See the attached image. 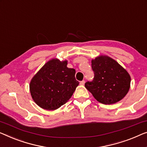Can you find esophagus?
<instances>
[{
	"mask_svg": "<svg viewBox=\"0 0 147 147\" xmlns=\"http://www.w3.org/2000/svg\"><path fill=\"white\" fill-rule=\"evenodd\" d=\"M85 84V81H82V82H80V85H84Z\"/></svg>",
	"mask_w": 147,
	"mask_h": 147,
	"instance_id": "34e87169",
	"label": "esophagus"
}]
</instances>
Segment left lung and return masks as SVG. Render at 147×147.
Instances as JSON below:
<instances>
[{
	"mask_svg": "<svg viewBox=\"0 0 147 147\" xmlns=\"http://www.w3.org/2000/svg\"><path fill=\"white\" fill-rule=\"evenodd\" d=\"M93 82L85 87L100 103L111 105L125 97L131 86V76L124 67L109 56L100 55L91 59Z\"/></svg>",
	"mask_w": 147,
	"mask_h": 147,
	"instance_id": "left-lung-1",
	"label": "left lung"
}]
</instances>
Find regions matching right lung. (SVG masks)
Listing matches in <instances>:
<instances>
[{"label":"right lung","mask_w":147,"mask_h":147,"mask_svg":"<svg viewBox=\"0 0 147 147\" xmlns=\"http://www.w3.org/2000/svg\"><path fill=\"white\" fill-rule=\"evenodd\" d=\"M67 61L53 58L47 61L30 82L32 98L42 109H58L71 98L79 82L76 70L67 67Z\"/></svg>","instance_id":"right-lung-1"}]
</instances>
